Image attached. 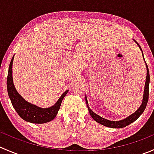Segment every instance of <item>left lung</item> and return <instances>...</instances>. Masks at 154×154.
I'll return each mask as SVG.
<instances>
[{
  "mask_svg": "<svg viewBox=\"0 0 154 154\" xmlns=\"http://www.w3.org/2000/svg\"><path fill=\"white\" fill-rule=\"evenodd\" d=\"M134 42H136L134 40ZM136 44L138 45L140 50L142 51V56H143V52H142V50L141 48L140 45L138 44L137 42H136ZM144 57V56H143ZM146 64V62L144 61ZM146 68H147V77H146V81H145V85H144V94H143V100H142V103L139 108L134 113H133L132 115H130V116H128L126 119H123V120L121 121H118V122H113V121H109L107 120L106 119H103V118L100 117V116L97 115L96 113H94L91 109L89 108L88 106V101H87V98L86 96V103L87 104V107L88 109V112H89L90 116H91L93 119H94L95 122H97V123L100 124V125L106 126V127H112V128H122V127H127V125H130L131 123H133V122L136 120L143 113V112L145 109L146 106H147V101H148V96H149V83H150V74H149V70H148V67H147V65L146 64Z\"/></svg>",
  "mask_w": 154,
  "mask_h": 154,
  "instance_id": "1",
  "label": "left lung"
}]
</instances>
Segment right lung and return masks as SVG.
<instances>
[{"instance_id":"add662e5","label":"right lung","mask_w":154,"mask_h":154,"mask_svg":"<svg viewBox=\"0 0 154 154\" xmlns=\"http://www.w3.org/2000/svg\"><path fill=\"white\" fill-rule=\"evenodd\" d=\"M14 56L10 63L8 76L7 80V91L12 104L18 116L26 122L33 124H44L51 122L55 119L61 106L62 101L68 90H66L60 97L59 100L54 106L48 108H41L29 103L24 100L15 89L12 80V63Z\"/></svg>"}]
</instances>
